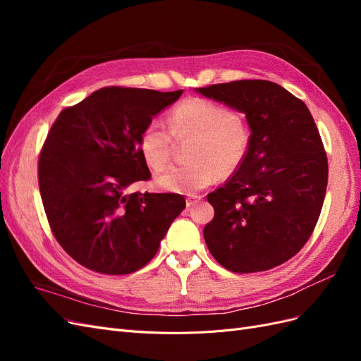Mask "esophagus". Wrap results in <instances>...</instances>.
<instances>
[{
  "label": "esophagus",
  "mask_w": 361,
  "mask_h": 361,
  "mask_svg": "<svg viewBox=\"0 0 361 361\" xmlns=\"http://www.w3.org/2000/svg\"><path fill=\"white\" fill-rule=\"evenodd\" d=\"M200 200V195H191V197H187V207H192L195 203Z\"/></svg>",
  "instance_id": "obj_1"
}]
</instances>
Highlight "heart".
I'll use <instances>...</instances> for the list:
<instances>
[{
    "mask_svg": "<svg viewBox=\"0 0 361 361\" xmlns=\"http://www.w3.org/2000/svg\"><path fill=\"white\" fill-rule=\"evenodd\" d=\"M166 125L154 120L140 135L141 157L152 169H162L171 158L173 137H194L188 164L171 166L157 174L155 183L164 191L194 194L215 182L218 174L233 173L244 162L251 141L245 118L226 105L191 97L171 111Z\"/></svg>",
    "mask_w": 361,
    "mask_h": 361,
    "instance_id": "heart-1",
    "label": "heart"
}]
</instances>
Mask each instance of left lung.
<instances>
[{
  "instance_id": "left-lung-1",
  "label": "left lung",
  "mask_w": 361,
  "mask_h": 361,
  "mask_svg": "<svg viewBox=\"0 0 361 361\" xmlns=\"http://www.w3.org/2000/svg\"><path fill=\"white\" fill-rule=\"evenodd\" d=\"M243 111L251 129L244 162L207 202L203 228L214 259L238 274L276 268L309 241L325 199L329 161L305 104L281 85L241 80L197 89Z\"/></svg>"
}]
</instances>
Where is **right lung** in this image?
Instances as JSON below:
<instances>
[{
    "label": "right lung",
    "mask_w": 361,
    "mask_h": 361,
    "mask_svg": "<svg viewBox=\"0 0 361 361\" xmlns=\"http://www.w3.org/2000/svg\"><path fill=\"white\" fill-rule=\"evenodd\" d=\"M182 93L104 87L52 123L37 164L42 203L57 243L84 268L106 276L143 268L185 207L180 194L126 192L150 179L141 133Z\"/></svg>",
    "instance_id": "right-lung-1"
}]
</instances>
